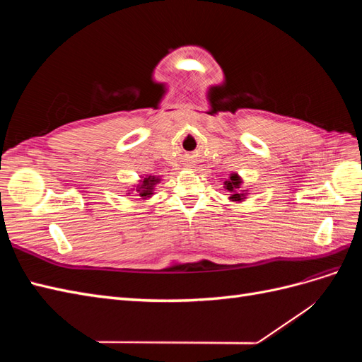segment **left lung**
Instances as JSON below:
<instances>
[{"mask_svg":"<svg viewBox=\"0 0 362 362\" xmlns=\"http://www.w3.org/2000/svg\"><path fill=\"white\" fill-rule=\"evenodd\" d=\"M242 178L238 177L237 173H231L229 175V180H226L223 184H225V190L231 192V196H229V199L231 201H242L245 199L246 196V190H240V185H242Z\"/></svg>","mask_w":362,"mask_h":362,"instance_id":"left-lung-1","label":"left lung"}]
</instances>
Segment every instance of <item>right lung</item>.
Segmentation results:
<instances>
[{
    "label": "right lung",
    "instance_id": "right-lung-1",
    "mask_svg": "<svg viewBox=\"0 0 362 362\" xmlns=\"http://www.w3.org/2000/svg\"><path fill=\"white\" fill-rule=\"evenodd\" d=\"M158 182H160L158 177H152V175H149V177L140 180V182L137 184L136 192L139 193L140 198L148 199V198H151L152 194H154V187H156V184H158Z\"/></svg>",
    "mask_w": 362,
    "mask_h": 362
}]
</instances>
